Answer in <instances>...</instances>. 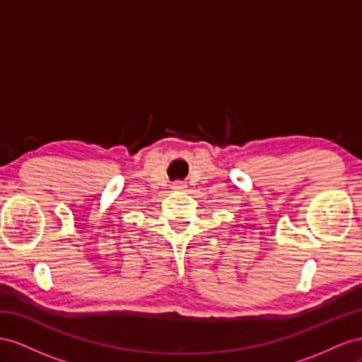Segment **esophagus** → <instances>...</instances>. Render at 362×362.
Segmentation results:
<instances>
[{
  "label": "esophagus",
  "instance_id": "obj_1",
  "mask_svg": "<svg viewBox=\"0 0 362 362\" xmlns=\"http://www.w3.org/2000/svg\"><path fill=\"white\" fill-rule=\"evenodd\" d=\"M185 188H187V185H183L182 182H175V183L173 185V189H174V191H183Z\"/></svg>",
  "mask_w": 362,
  "mask_h": 362
}]
</instances>
